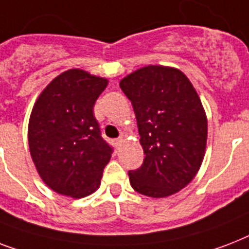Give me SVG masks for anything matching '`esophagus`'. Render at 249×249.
I'll use <instances>...</instances> for the list:
<instances>
[{
	"label": "esophagus",
	"instance_id": "obj_1",
	"mask_svg": "<svg viewBox=\"0 0 249 249\" xmlns=\"http://www.w3.org/2000/svg\"><path fill=\"white\" fill-rule=\"evenodd\" d=\"M123 142H124V138L121 137V138H117L116 141H115V144H116V147H120L121 144H123Z\"/></svg>",
	"mask_w": 249,
	"mask_h": 249
}]
</instances>
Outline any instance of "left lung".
Masks as SVG:
<instances>
[{
	"instance_id": "1",
	"label": "left lung",
	"mask_w": 249,
	"mask_h": 249,
	"mask_svg": "<svg viewBox=\"0 0 249 249\" xmlns=\"http://www.w3.org/2000/svg\"><path fill=\"white\" fill-rule=\"evenodd\" d=\"M136 113L143 164L129 170L137 193L166 197L186 187L200 169L208 123L196 90L183 72L142 67L120 81Z\"/></svg>"
}]
</instances>
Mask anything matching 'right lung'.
I'll list each match as a JSON object with an SVG mask.
<instances>
[{
  "mask_svg": "<svg viewBox=\"0 0 249 249\" xmlns=\"http://www.w3.org/2000/svg\"><path fill=\"white\" fill-rule=\"evenodd\" d=\"M108 80L73 68L50 81L28 124L31 156L41 179L58 194L85 197L101 185L112 147L101 136L93 107Z\"/></svg>",
  "mask_w": 249,
  "mask_h": 249,
  "instance_id": "1",
  "label": "right lung"
}]
</instances>
